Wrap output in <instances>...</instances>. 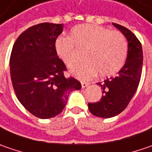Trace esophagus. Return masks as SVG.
<instances>
[{
  "label": "esophagus",
  "mask_w": 152,
  "mask_h": 152,
  "mask_svg": "<svg viewBox=\"0 0 152 152\" xmlns=\"http://www.w3.org/2000/svg\"><path fill=\"white\" fill-rule=\"evenodd\" d=\"M81 84H82V88H86V87H88V86L89 85V83H85V82H82V83H81Z\"/></svg>",
  "instance_id": "esophagus-1"
}]
</instances>
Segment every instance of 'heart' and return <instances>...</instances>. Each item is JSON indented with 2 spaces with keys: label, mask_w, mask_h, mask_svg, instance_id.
I'll return each mask as SVG.
<instances>
[{
  "label": "heart",
  "mask_w": 152,
  "mask_h": 152,
  "mask_svg": "<svg viewBox=\"0 0 152 152\" xmlns=\"http://www.w3.org/2000/svg\"><path fill=\"white\" fill-rule=\"evenodd\" d=\"M76 49L85 51L86 62L71 69L73 76L89 80L99 73L100 77H110L119 72L128 55V42L119 31L95 24L75 26L69 37H59L54 44L57 55L69 68L77 62Z\"/></svg>",
  "instance_id": "b5f03b06"
}]
</instances>
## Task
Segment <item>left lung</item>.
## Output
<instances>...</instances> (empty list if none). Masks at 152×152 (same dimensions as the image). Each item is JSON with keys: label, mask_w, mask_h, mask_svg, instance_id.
Returning <instances> with one entry per match:
<instances>
[{"label": "left lung", "mask_w": 152, "mask_h": 152, "mask_svg": "<svg viewBox=\"0 0 152 152\" xmlns=\"http://www.w3.org/2000/svg\"><path fill=\"white\" fill-rule=\"evenodd\" d=\"M112 24L127 38L128 55L117 76L107 78L102 83H98L103 93L100 100L88 103L89 111L94 115L102 118L113 117L128 106L138 88L143 65L141 43L135 35L124 26L115 23Z\"/></svg>", "instance_id": "obj_1"}]
</instances>
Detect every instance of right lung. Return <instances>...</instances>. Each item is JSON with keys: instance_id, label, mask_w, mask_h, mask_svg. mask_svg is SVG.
Wrapping results in <instances>:
<instances>
[{"instance_id": "add662e5", "label": "right lung", "mask_w": 152, "mask_h": 152, "mask_svg": "<svg viewBox=\"0 0 152 152\" xmlns=\"http://www.w3.org/2000/svg\"><path fill=\"white\" fill-rule=\"evenodd\" d=\"M63 23H42L18 37L10 57V74L17 98L32 115L48 119L58 115L69 94L82 85L65 77L66 67L54 48Z\"/></svg>"}]
</instances>
